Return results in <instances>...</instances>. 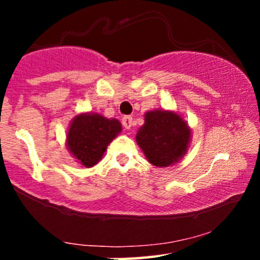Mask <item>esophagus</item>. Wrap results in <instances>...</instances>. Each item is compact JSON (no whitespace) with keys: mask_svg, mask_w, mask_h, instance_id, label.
I'll list each match as a JSON object with an SVG mask.
<instances>
[{"mask_svg":"<svg viewBox=\"0 0 260 260\" xmlns=\"http://www.w3.org/2000/svg\"><path fill=\"white\" fill-rule=\"evenodd\" d=\"M122 124H123V127L126 128V129H129V128L133 126L132 116H124V117H122Z\"/></svg>","mask_w":260,"mask_h":260,"instance_id":"obj_1","label":"esophagus"}]
</instances>
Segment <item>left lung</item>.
<instances>
[{"label": "left lung", "mask_w": 260, "mask_h": 260, "mask_svg": "<svg viewBox=\"0 0 260 260\" xmlns=\"http://www.w3.org/2000/svg\"><path fill=\"white\" fill-rule=\"evenodd\" d=\"M192 131L175 111L151 110L144 115V124L137 132V144L150 164L168 168L180 162L187 153Z\"/></svg>", "instance_id": "left-lung-1"}]
</instances>
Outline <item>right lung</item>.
<instances>
[{"label": "right lung", "mask_w": 260, "mask_h": 260, "mask_svg": "<svg viewBox=\"0 0 260 260\" xmlns=\"http://www.w3.org/2000/svg\"><path fill=\"white\" fill-rule=\"evenodd\" d=\"M121 131V122L116 118H106L95 112L79 113L71 122L66 145L80 165L92 168Z\"/></svg>", "instance_id": "add662e5"}]
</instances>
